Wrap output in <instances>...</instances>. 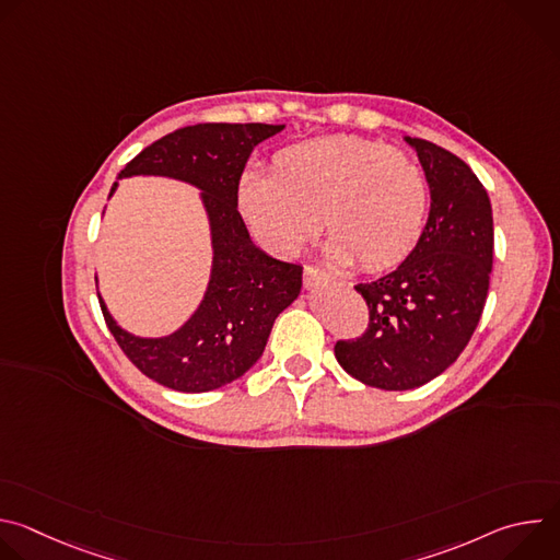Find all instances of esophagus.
I'll list each match as a JSON object with an SVG mask.
<instances>
[{"label": "esophagus", "instance_id": "obj_1", "mask_svg": "<svg viewBox=\"0 0 560 560\" xmlns=\"http://www.w3.org/2000/svg\"><path fill=\"white\" fill-rule=\"evenodd\" d=\"M330 279H332V275H328L326 270L316 268V266H305V270H303V283H305V288H312V285H316V283L330 281Z\"/></svg>", "mask_w": 560, "mask_h": 560}]
</instances>
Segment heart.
I'll list each match as a JSON object with an SVG mask.
<instances>
[{"mask_svg":"<svg viewBox=\"0 0 560 560\" xmlns=\"http://www.w3.org/2000/svg\"><path fill=\"white\" fill-rule=\"evenodd\" d=\"M236 208L259 242L294 255L318 230L330 259L376 272L417 248L428 217V184L415 159L357 135L292 143L272 156V175L246 171Z\"/></svg>","mask_w":560,"mask_h":560,"instance_id":"heart-1","label":"heart"}]
</instances>
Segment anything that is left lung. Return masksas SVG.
Wrapping results in <instances>:
<instances>
[{"label":"left lung","mask_w":560,"mask_h":560,"mask_svg":"<svg viewBox=\"0 0 560 560\" xmlns=\"http://www.w3.org/2000/svg\"><path fill=\"white\" fill-rule=\"evenodd\" d=\"M406 141L430 184L428 223L401 266L354 285L370 322L359 339L335 346L341 368L378 389L425 385L458 359L483 314L494 255L483 184L450 150L419 137Z\"/></svg>","instance_id":"1"}]
</instances>
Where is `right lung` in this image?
<instances>
[{
    "label": "right lung",
    "instance_id": "1",
    "mask_svg": "<svg viewBox=\"0 0 560 560\" xmlns=\"http://www.w3.org/2000/svg\"><path fill=\"white\" fill-rule=\"evenodd\" d=\"M283 128L186 126L143 148L119 173L162 175L197 186L212 232L214 257L206 296L171 337L141 339L121 330L100 296L110 335L148 378L177 392H210L238 378L264 354L275 318L299 296L303 268L259 250L236 210V184L253 148Z\"/></svg>",
    "mask_w": 560,
    "mask_h": 560
}]
</instances>
